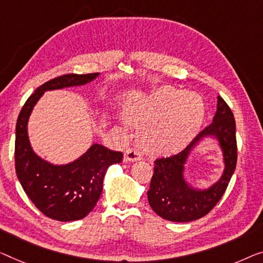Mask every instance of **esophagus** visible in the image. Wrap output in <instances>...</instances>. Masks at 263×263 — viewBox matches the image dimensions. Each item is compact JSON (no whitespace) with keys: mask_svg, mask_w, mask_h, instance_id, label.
Masks as SVG:
<instances>
[{"mask_svg":"<svg viewBox=\"0 0 263 263\" xmlns=\"http://www.w3.org/2000/svg\"><path fill=\"white\" fill-rule=\"evenodd\" d=\"M139 159H142V155H140L137 150H135V148H127L124 155V162L126 163H133Z\"/></svg>","mask_w":263,"mask_h":263,"instance_id":"1","label":"esophagus"}]
</instances>
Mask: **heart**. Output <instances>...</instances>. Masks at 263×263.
Here are the masks:
<instances>
[{"label":"heart","instance_id":"b5f03b06","mask_svg":"<svg viewBox=\"0 0 263 263\" xmlns=\"http://www.w3.org/2000/svg\"><path fill=\"white\" fill-rule=\"evenodd\" d=\"M124 115L136 126L151 124L142 135L145 150L170 155L185 146L201 127L204 104L195 93L163 88L139 103L126 105Z\"/></svg>","mask_w":263,"mask_h":263}]
</instances>
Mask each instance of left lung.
Returning a JSON list of instances; mask_svg holds the SVG:
<instances>
[{"mask_svg": "<svg viewBox=\"0 0 263 263\" xmlns=\"http://www.w3.org/2000/svg\"><path fill=\"white\" fill-rule=\"evenodd\" d=\"M208 139L217 140L221 148L223 168L218 181L206 188H198L185 178V164L191 154ZM236 126L232 109L217 97V109L213 123L205 127L179 154L155 162L147 199L152 210L172 222H190L209 213L224 194L236 167Z\"/></svg>", "mask_w": 263, "mask_h": 263, "instance_id": "1", "label": "left lung"}]
</instances>
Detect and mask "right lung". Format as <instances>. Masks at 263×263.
I'll use <instances>...</instances> for the list:
<instances>
[{
	"label": "right lung",
	"mask_w": 263,
	"mask_h": 263,
	"mask_svg": "<svg viewBox=\"0 0 263 263\" xmlns=\"http://www.w3.org/2000/svg\"><path fill=\"white\" fill-rule=\"evenodd\" d=\"M99 73L66 74L45 82L28 98L20 112L15 136V169L30 201L47 217L61 222L77 221L91 213L103 193L105 174L120 163L123 154L92 144L84 155L67 164H53L31 147L28 121L33 108L47 91L84 86Z\"/></svg>",
	"instance_id": "right-lung-1"
}]
</instances>
